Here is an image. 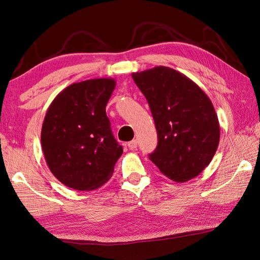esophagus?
<instances>
[{"label": "esophagus", "mask_w": 260, "mask_h": 260, "mask_svg": "<svg viewBox=\"0 0 260 260\" xmlns=\"http://www.w3.org/2000/svg\"><path fill=\"white\" fill-rule=\"evenodd\" d=\"M127 146H128V148L131 149V150H134V149L138 147V141L132 140V141H129L128 143H127Z\"/></svg>", "instance_id": "obj_1"}]
</instances>
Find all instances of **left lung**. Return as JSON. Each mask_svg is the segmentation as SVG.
Masks as SVG:
<instances>
[{
  "label": "left lung",
  "instance_id": "obj_1",
  "mask_svg": "<svg viewBox=\"0 0 260 260\" xmlns=\"http://www.w3.org/2000/svg\"><path fill=\"white\" fill-rule=\"evenodd\" d=\"M132 77L148 101L157 129L158 143L149 159L173 181L197 177L212 160L220 139L208 95L171 68L156 67Z\"/></svg>",
  "mask_w": 260,
  "mask_h": 260
}]
</instances>
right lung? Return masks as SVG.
<instances>
[{
  "label": "right lung",
  "mask_w": 260,
  "mask_h": 260,
  "mask_svg": "<svg viewBox=\"0 0 260 260\" xmlns=\"http://www.w3.org/2000/svg\"><path fill=\"white\" fill-rule=\"evenodd\" d=\"M114 87L116 81L108 78L72 83L48 109L41 131L43 155L65 186L93 190L112 177L122 155L105 112Z\"/></svg>",
  "instance_id": "obj_1"
}]
</instances>
